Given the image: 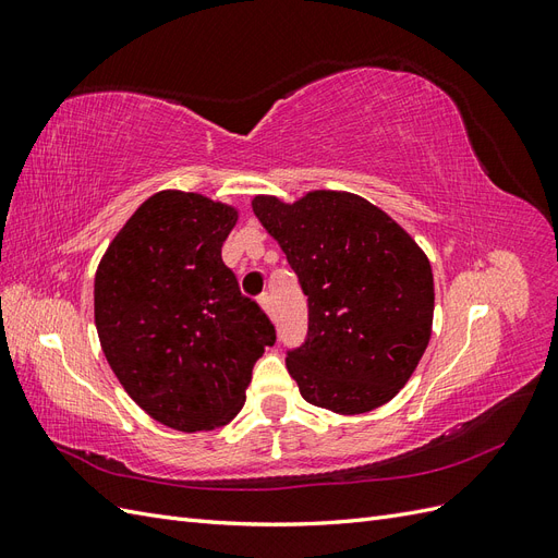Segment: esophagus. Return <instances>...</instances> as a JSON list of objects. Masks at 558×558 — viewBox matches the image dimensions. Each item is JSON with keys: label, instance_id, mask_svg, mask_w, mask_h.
I'll return each instance as SVG.
<instances>
[{"label": "esophagus", "instance_id": "obj_1", "mask_svg": "<svg viewBox=\"0 0 558 558\" xmlns=\"http://www.w3.org/2000/svg\"><path fill=\"white\" fill-rule=\"evenodd\" d=\"M258 305L265 310V314L272 316V310H275V305H272V295H269V293H263V295L258 298Z\"/></svg>", "mask_w": 558, "mask_h": 558}]
</instances>
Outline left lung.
Masks as SVG:
<instances>
[{"label": "left lung", "mask_w": 558, "mask_h": 558, "mask_svg": "<svg viewBox=\"0 0 558 558\" xmlns=\"http://www.w3.org/2000/svg\"><path fill=\"white\" fill-rule=\"evenodd\" d=\"M251 207L307 295V340L286 356L300 396L335 414H365L396 398L430 340L426 253L353 193L312 191L293 205L256 195Z\"/></svg>", "instance_id": "8db88e82"}]
</instances>
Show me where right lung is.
Wrapping results in <instances>:
<instances>
[{
  "label": "right lung",
  "mask_w": 558,
  "mask_h": 558,
  "mask_svg": "<svg viewBox=\"0 0 558 558\" xmlns=\"http://www.w3.org/2000/svg\"><path fill=\"white\" fill-rule=\"evenodd\" d=\"M238 218L199 193L160 191L97 265L99 344L128 396L167 428L226 426L244 408L253 365L277 340L221 258Z\"/></svg>",
  "instance_id": "obj_1"
}]
</instances>
